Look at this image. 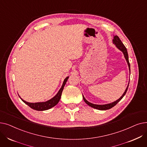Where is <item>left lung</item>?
I'll return each mask as SVG.
<instances>
[{"mask_svg": "<svg viewBox=\"0 0 147 147\" xmlns=\"http://www.w3.org/2000/svg\"><path fill=\"white\" fill-rule=\"evenodd\" d=\"M113 43L115 45V46H117V48L120 49L121 51L123 52V54H124L125 55V57L127 61V64H128V66L129 67V70H130V63H129V57H128V53H127V49L125 47V46L123 44L122 42L120 40V38L117 36H115L114 37V39H113ZM128 87H129V84L128 86L127 87V88L126 89L124 94H123V95L119 99H117V101H115V102H113L112 103H110V104H105V105H96V104H92L89 102H88L87 100L84 98V97L83 96V99L84 102H85L88 105H89L90 107H92V108H94V109H97V110H109V109H111L112 107H113L114 106H115V105H116L120 100L123 98V96H124L126 93V92L127 90V89H128Z\"/></svg>", "mask_w": 147, "mask_h": 147, "instance_id": "8db88e82", "label": "left lung"}]
</instances>
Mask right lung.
Returning <instances> with one entry per match:
<instances>
[{
  "instance_id": "add662e5",
  "label": "right lung",
  "mask_w": 147,
  "mask_h": 147,
  "mask_svg": "<svg viewBox=\"0 0 147 147\" xmlns=\"http://www.w3.org/2000/svg\"><path fill=\"white\" fill-rule=\"evenodd\" d=\"M68 78L69 77H67V78H66L65 79V80L63 82V86H62L61 88L58 91V94L53 98H52L51 99L49 100V101H48L43 102L30 103V102L25 101L24 100H23L21 98H20L21 99V100L23 102H24L25 104H26L27 105H28L30 108H32V109L33 110H35L37 111H44V110H49V109H51V108H52L53 107L56 105L59 101L61 96V94H62V92H63V90L64 87L65 86V84Z\"/></svg>"
}]
</instances>
